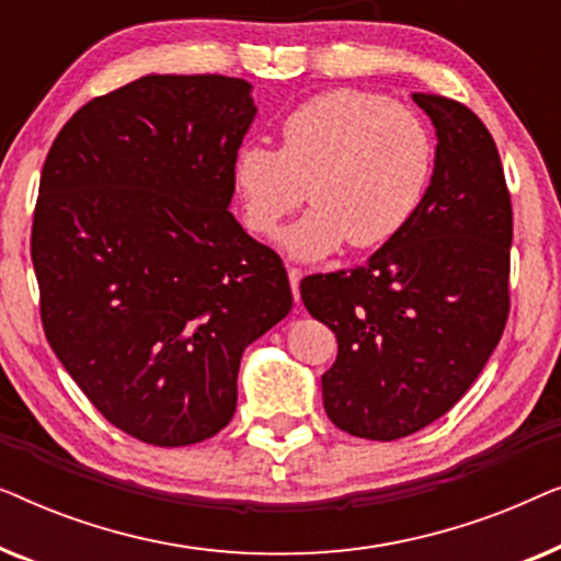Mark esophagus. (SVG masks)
<instances>
[{
	"label": "esophagus",
	"instance_id": "obj_1",
	"mask_svg": "<svg viewBox=\"0 0 561 561\" xmlns=\"http://www.w3.org/2000/svg\"><path fill=\"white\" fill-rule=\"evenodd\" d=\"M301 278H304V273L298 271V267H288V283H290V290H294V301H296V304L301 301V294H298V286H301Z\"/></svg>",
	"mask_w": 561,
	"mask_h": 561
}]
</instances>
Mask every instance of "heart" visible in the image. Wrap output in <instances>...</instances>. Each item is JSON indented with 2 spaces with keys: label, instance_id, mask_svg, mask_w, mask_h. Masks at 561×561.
<instances>
[{
  "label": "heart",
  "instance_id": "b5f03b06",
  "mask_svg": "<svg viewBox=\"0 0 561 561\" xmlns=\"http://www.w3.org/2000/svg\"><path fill=\"white\" fill-rule=\"evenodd\" d=\"M434 137L416 112L359 89H334L296 106L280 150L250 142L234 152L232 186L250 232L271 237L306 198L313 206L280 234V250L317 263L350 240L380 248L424 204Z\"/></svg>",
  "mask_w": 561,
  "mask_h": 561
}]
</instances>
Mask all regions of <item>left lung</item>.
<instances>
[{
  "label": "left lung",
  "instance_id": "8db88e82",
  "mask_svg": "<svg viewBox=\"0 0 561 561\" xmlns=\"http://www.w3.org/2000/svg\"><path fill=\"white\" fill-rule=\"evenodd\" d=\"M436 129L434 173L409 227L352 271L309 275L301 298L336 336L324 411L359 439L442 419L501 342L513 211L501 156L465 104L413 94Z\"/></svg>",
  "mask_w": 561,
  "mask_h": 561
}]
</instances>
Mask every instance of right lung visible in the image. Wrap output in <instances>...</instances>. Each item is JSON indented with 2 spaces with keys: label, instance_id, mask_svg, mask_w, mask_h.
Returning a JSON list of instances; mask_svg holds the SVG:
<instances>
[{
  "label": "right lung",
  "instance_id": "obj_1",
  "mask_svg": "<svg viewBox=\"0 0 561 561\" xmlns=\"http://www.w3.org/2000/svg\"><path fill=\"white\" fill-rule=\"evenodd\" d=\"M255 114L242 79L148 73L81 106L45 158V336L102 416L145 444L219 434L244 350L294 304L280 257L229 211Z\"/></svg>",
  "mask_w": 561,
  "mask_h": 561
}]
</instances>
